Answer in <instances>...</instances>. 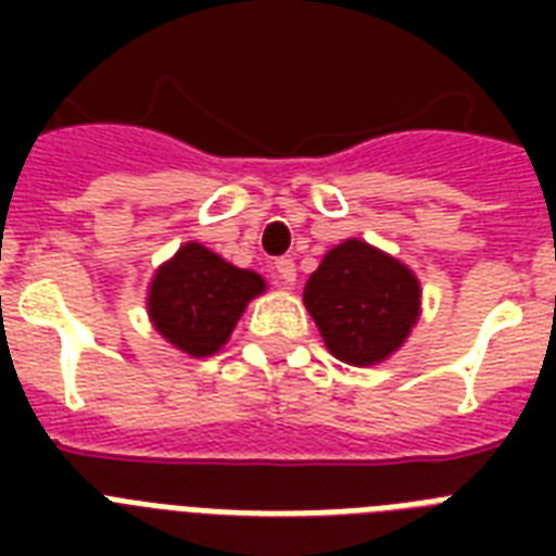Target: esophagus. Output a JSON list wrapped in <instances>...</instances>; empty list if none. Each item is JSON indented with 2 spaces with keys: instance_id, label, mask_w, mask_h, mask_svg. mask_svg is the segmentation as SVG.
Masks as SVG:
<instances>
[{
  "instance_id": "1",
  "label": "esophagus",
  "mask_w": 556,
  "mask_h": 556,
  "mask_svg": "<svg viewBox=\"0 0 556 556\" xmlns=\"http://www.w3.org/2000/svg\"><path fill=\"white\" fill-rule=\"evenodd\" d=\"M274 274H277V279L282 282V286H294L296 282L294 260H286V256H282V260L274 262Z\"/></svg>"
}]
</instances>
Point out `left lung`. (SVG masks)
Returning <instances> with one entry per match:
<instances>
[{"label": "left lung", "instance_id": "1", "mask_svg": "<svg viewBox=\"0 0 556 556\" xmlns=\"http://www.w3.org/2000/svg\"><path fill=\"white\" fill-rule=\"evenodd\" d=\"M303 303L331 355L349 366H378L413 334L421 282L387 251L346 239L308 277Z\"/></svg>", "mask_w": 556, "mask_h": 556}]
</instances>
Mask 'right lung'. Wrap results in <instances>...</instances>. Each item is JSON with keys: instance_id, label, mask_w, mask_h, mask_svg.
I'll return each instance as SVG.
<instances>
[{"instance_id": "1", "label": "right lung", "mask_w": 556, "mask_h": 556, "mask_svg": "<svg viewBox=\"0 0 556 556\" xmlns=\"http://www.w3.org/2000/svg\"><path fill=\"white\" fill-rule=\"evenodd\" d=\"M268 291L256 270L236 268L201 242H185L161 262L147 288L152 329L190 357L225 346L248 303Z\"/></svg>"}]
</instances>
